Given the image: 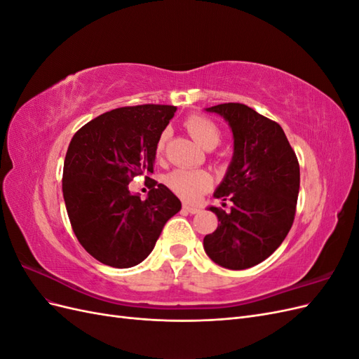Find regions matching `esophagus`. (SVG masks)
Here are the masks:
<instances>
[{"instance_id": "1", "label": "esophagus", "mask_w": 359, "mask_h": 359, "mask_svg": "<svg viewBox=\"0 0 359 359\" xmlns=\"http://www.w3.org/2000/svg\"><path fill=\"white\" fill-rule=\"evenodd\" d=\"M182 210L186 211V212H189V214H198V212H199L198 206L190 205V203H184V205H182Z\"/></svg>"}]
</instances>
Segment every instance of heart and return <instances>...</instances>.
<instances>
[{
  "label": "heart",
  "instance_id": "heart-1",
  "mask_svg": "<svg viewBox=\"0 0 359 359\" xmlns=\"http://www.w3.org/2000/svg\"><path fill=\"white\" fill-rule=\"evenodd\" d=\"M186 128L194 137L196 142L206 148L212 149L220 144L222 130L212 118L206 115H191L186 119ZM169 132L163 130L156 140V154L161 156L165 151L166 139ZM166 186L186 201H198L203 193L208 191L212 186V177L203 169H175L166 175Z\"/></svg>",
  "mask_w": 359,
  "mask_h": 359
}]
</instances>
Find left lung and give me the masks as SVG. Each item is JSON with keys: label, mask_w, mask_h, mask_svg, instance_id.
<instances>
[{"label": "left lung", "mask_w": 359, "mask_h": 359, "mask_svg": "<svg viewBox=\"0 0 359 359\" xmlns=\"http://www.w3.org/2000/svg\"><path fill=\"white\" fill-rule=\"evenodd\" d=\"M206 111L229 123L233 158L214 193L232 206L229 211L211 206L220 224L203 238V248L220 266L252 268L273 255L290 231L299 193V163L280 124L247 104L223 103Z\"/></svg>", "instance_id": "8db88e82"}]
</instances>
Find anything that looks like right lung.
<instances>
[{
	"label": "right lung",
	"mask_w": 359,
	"mask_h": 359,
	"mask_svg": "<svg viewBox=\"0 0 359 359\" xmlns=\"http://www.w3.org/2000/svg\"><path fill=\"white\" fill-rule=\"evenodd\" d=\"M177 112L169 104L126 106L91 119L74 133L62 170L72 229L99 262L130 268L153 252L180 199L154 173L156 140ZM135 176L150 189L142 201L128 190Z\"/></svg>",
	"instance_id": "add662e5"
}]
</instances>
